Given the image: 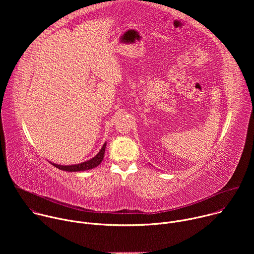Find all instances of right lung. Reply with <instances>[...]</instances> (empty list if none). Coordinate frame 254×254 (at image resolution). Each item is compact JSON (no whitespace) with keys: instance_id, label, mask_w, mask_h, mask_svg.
Segmentation results:
<instances>
[{"instance_id":"right-lung-1","label":"right lung","mask_w":254,"mask_h":254,"mask_svg":"<svg viewBox=\"0 0 254 254\" xmlns=\"http://www.w3.org/2000/svg\"><path fill=\"white\" fill-rule=\"evenodd\" d=\"M105 147H106V141L103 143L102 148L100 149V151L90 160L79 163V164H75V165H58V164H54L51 163L54 167L62 170V171H66V172H80V171H87L93 168H96L103 160L104 157V153H105Z\"/></svg>"}]
</instances>
